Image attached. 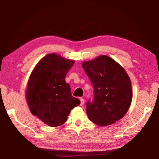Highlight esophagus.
I'll list each match as a JSON object with an SVG mask.
<instances>
[{
    "mask_svg": "<svg viewBox=\"0 0 159 159\" xmlns=\"http://www.w3.org/2000/svg\"><path fill=\"white\" fill-rule=\"evenodd\" d=\"M80 106H83V104H84V103H85V100H84L83 98H80Z\"/></svg>",
    "mask_w": 159,
    "mask_h": 159,
    "instance_id": "obj_1",
    "label": "esophagus"
}]
</instances>
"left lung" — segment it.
<instances>
[{"mask_svg": "<svg viewBox=\"0 0 159 159\" xmlns=\"http://www.w3.org/2000/svg\"><path fill=\"white\" fill-rule=\"evenodd\" d=\"M82 66L93 87V99L86 104L89 119L98 126H105L122 118L133 98L130 80L126 71L106 55L84 61Z\"/></svg>", "mask_w": 159, "mask_h": 159, "instance_id": "1", "label": "left lung"}]
</instances>
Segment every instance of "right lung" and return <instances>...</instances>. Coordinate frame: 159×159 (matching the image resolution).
Masks as SVG:
<instances>
[{
    "mask_svg": "<svg viewBox=\"0 0 159 159\" xmlns=\"http://www.w3.org/2000/svg\"><path fill=\"white\" fill-rule=\"evenodd\" d=\"M74 60L49 54L37 64L30 76L26 101L30 111L48 126H59L80 101L72 96L65 78Z\"/></svg>",
    "mask_w": 159,
    "mask_h": 159,
    "instance_id": "obj_1",
    "label": "right lung"
}]
</instances>
